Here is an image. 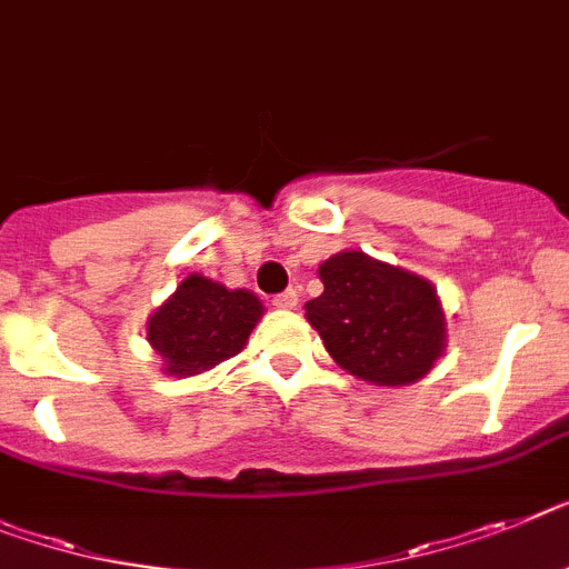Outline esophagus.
Wrapping results in <instances>:
<instances>
[{"label":"esophagus","mask_w":569,"mask_h":569,"mask_svg":"<svg viewBox=\"0 0 569 569\" xmlns=\"http://www.w3.org/2000/svg\"><path fill=\"white\" fill-rule=\"evenodd\" d=\"M271 307L295 309V307H298V292H295V289H286V292L274 295V298H271Z\"/></svg>","instance_id":"esophagus-1"}]
</instances>
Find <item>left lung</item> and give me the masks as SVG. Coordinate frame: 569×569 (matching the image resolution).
<instances>
[{"label":"left lung","instance_id":"left-lung-1","mask_svg":"<svg viewBox=\"0 0 569 569\" xmlns=\"http://www.w3.org/2000/svg\"><path fill=\"white\" fill-rule=\"evenodd\" d=\"M323 292L307 318L343 370L376 385L422 379L446 347V318L428 280L341 251L318 269Z\"/></svg>","mask_w":569,"mask_h":569}]
</instances>
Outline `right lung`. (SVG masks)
Listing matches in <instances>:
<instances>
[{
    "mask_svg": "<svg viewBox=\"0 0 569 569\" xmlns=\"http://www.w3.org/2000/svg\"><path fill=\"white\" fill-rule=\"evenodd\" d=\"M262 318L257 295L226 289L190 274L147 323V338L164 358L167 373L193 376L242 350Z\"/></svg>",
    "mask_w": 569,
    "mask_h": 569,
    "instance_id": "add662e5",
    "label": "right lung"
}]
</instances>
